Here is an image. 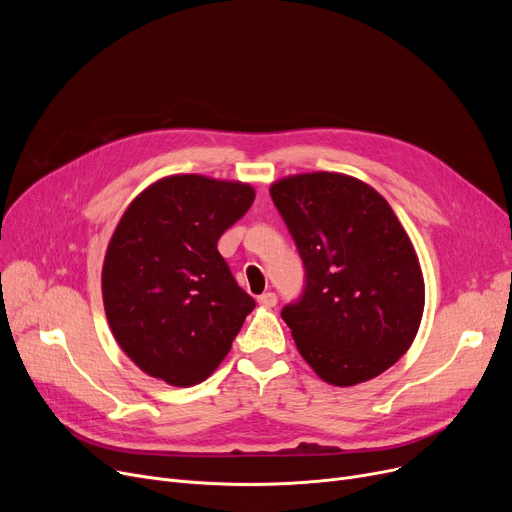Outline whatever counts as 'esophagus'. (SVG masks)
<instances>
[{
	"label": "esophagus",
	"instance_id": "obj_1",
	"mask_svg": "<svg viewBox=\"0 0 512 512\" xmlns=\"http://www.w3.org/2000/svg\"><path fill=\"white\" fill-rule=\"evenodd\" d=\"M257 303H259L261 307H267V309H270V307H274V305L278 303V297H276L274 292H263L261 297H257Z\"/></svg>",
	"mask_w": 512,
	"mask_h": 512
}]
</instances>
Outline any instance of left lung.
<instances>
[{
    "label": "left lung",
    "instance_id": "obj_1",
    "mask_svg": "<svg viewBox=\"0 0 512 512\" xmlns=\"http://www.w3.org/2000/svg\"><path fill=\"white\" fill-rule=\"evenodd\" d=\"M270 195L305 263L282 309L301 357L332 386L378 378L413 344L425 305L419 257L388 201L338 172L276 180Z\"/></svg>",
    "mask_w": 512,
    "mask_h": 512
}]
</instances>
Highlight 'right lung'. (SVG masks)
Segmentation results:
<instances>
[{"instance_id": "add662e5", "label": "right lung", "mask_w": 512, "mask_h": 512, "mask_svg": "<svg viewBox=\"0 0 512 512\" xmlns=\"http://www.w3.org/2000/svg\"><path fill=\"white\" fill-rule=\"evenodd\" d=\"M253 199L247 182L172 174L122 213L103 259V307L126 357L151 378L195 386L230 353L255 301L218 240Z\"/></svg>"}]
</instances>
